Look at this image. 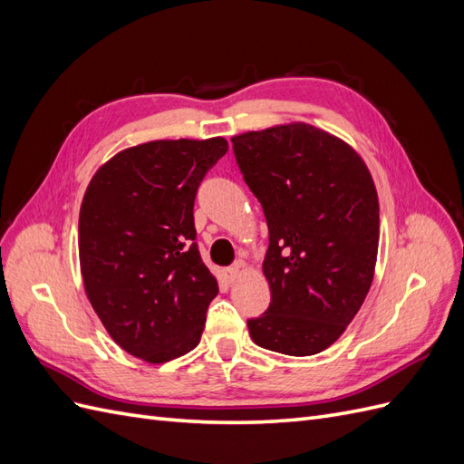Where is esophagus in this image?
<instances>
[{
    "label": "esophagus",
    "instance_id": "esophagus-1",
    "mask_svg": "<svg viewBox=\"0 0 464 464\" xmlns=\"http://www.w3.org/2000/svg\"><path fill=\"white\" fill-rule=\"evenodd\" d=\"M242 271H244V265L237 263L234 266H228V269H224L222 275H224V278L228 280V283H234V280L242 275Z\"/></svg>",
    "mask_w": 464,
    "mask_h": 464
}]
</instances>
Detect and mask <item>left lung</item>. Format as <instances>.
<instances>
[{
    "label": "left lung",
    "instance_id": "8db88e82",
    "mask_svg": "<svg viewBox=\"0 0 464 464\" xmlns=\"http://www.w3.org/2000/svg\"><path fill=\"white\" fill-rule=\"evenodd\" d=\"M269 227L271 305L249 319L256 344L312 356L346 331L375 275L379 201L354 147L305 121L232 137Z\"/></svg>",
    "mask_w": 464,
    "mask_h": 464
}]
</instances>
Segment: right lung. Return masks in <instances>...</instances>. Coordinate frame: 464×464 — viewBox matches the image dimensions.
Returning <instances> with one entry per match:
<instances>
[{
	"label": "right lung",
	"instance_id": "obj_1",
	"mask_svg": "<svg viewBox=\"0 0 464 464\" xmlns=\"http://www.w3.org/2000/svg\"><path fill=\"white\" fill-rule=\"evenodd\" d=\"M224 137L128 147L91 178L79 210L85 294L118 346L164 363L199 344L218 294L195 244L193 201Z\"/></svg>",
	"mask_w": 464,
	"mask_h": 464
}]
</instances>
